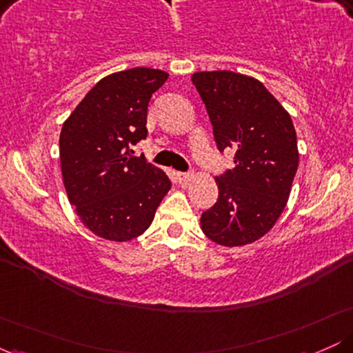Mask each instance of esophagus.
Masks as SVG:
<instances>
[{
  "mask_svg": "<svg viewBox=\"0 0 353 353\" xmlns=\"http://www.w3.org/2000/svg\"><path fill=\"white\" fill-rule=\"evenodd\" d=\"M176 179L179 184H188V182L192 179V176H190V174H185V172H177Z\"/></svg>",
  "mask_w": 353,
  "mask_h": 353,
  "instance_id": "esophagus-1",
  "label": "esophagus"
}]
</instances>
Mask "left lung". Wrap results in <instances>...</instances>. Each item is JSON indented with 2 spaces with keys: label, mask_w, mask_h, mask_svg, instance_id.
<instances>
[{
  "label": "left lung",
  "mask_w": 353,
  "mask_h": 353,
  "mask_svg": "<svg viewBox=\"0 0 353 353\" xmlns=\"http://www.w3.org/2000/svg\"><path fill=\"white\" fill-rule=\"evenodd\" d=\"M219 151H234L236 168L216 177L217 202L201 216L202 232L224 247L264 237L289 201L299 168L297 134L289 112L252 76L194 72Z\"/></svg>",
  "instance_id": "1"
}]
</instances>
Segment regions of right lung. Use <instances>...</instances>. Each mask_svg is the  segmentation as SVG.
Masks as SVG:
<instances>
[{
    "label": "right lung",
    "instance_id": "obj_1",
    "mask_svg": "<svg viewBox=\"0 0 353 353\" xmlns=\"http://www.w3.org/2000/svg\"><path fill=\"white\" fill-rule=\"evenodd\" d=\"M168 78L152 68L112 72L84 96L61 129L68 199L84 228L101 239L139 237L171 189L163 169L131 156V145L148 136L149 101Z\"/></svg>",
    "mask_w": 353,
    "mask_h": 353
}]
</instances>
